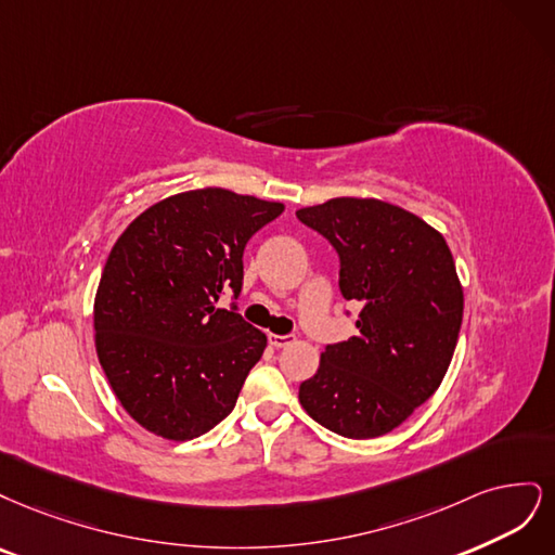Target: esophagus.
Returning <instances> with one entry per match:
<instances>
[{
    "label": "esophagus",
    "mask_w": 555,
    "mask_h": 555,
    "mask_svg": "<svg viewBox=\"0 0 555 555\" xmlns=\"http://www.w3.org/2000/svg\"><path fill=\"white\" fill-rule=\"evenodd\" d=\"M267 338H270V346L274 348H285L295 341V336H281V334H270Z\"/></svg>",
    "instance_id": "obj_1"
}]
</instances>
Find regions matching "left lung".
I'll use <instances>...</instances> for the list:
<instances>
[{"mask_svg":"<svg viewBox=\"0 0 555 555\" xmlns=\"http://www.w3.org/2000/svg\"><path fill=\"white\" fill-rule=\"evenodd\" d=\"M341 258L338 288L362 304L357 336L327 346L299 403L330 431H395L436 395L459 341L463 288L450 246L417 214L375 198L297 209Z\"/></svg>","mask_w":555,"mask_h":555,"instance_id":"left-lung-1","label":"left lung"}]
</instances>
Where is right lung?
Masks as SVG:
<instances>
[{
  "instance_id": "add662e5",
  "label": "right lung",
  "mask_w": 555,
  "mask_h": 555,
  "mask_svg": "<svg viewBox=\"0 0 555 555\" xmlns=\"http://www.w3.org/2000/svg\"><path fill=\"white\" fill-rule=\"evenodd\" d=\"M283 203L207 186L135 217L105 260L94 341L121 408L150 434L193 440L225 420L267 336L232 309L244 246Z\"/></svg>"
}]
</instances>
